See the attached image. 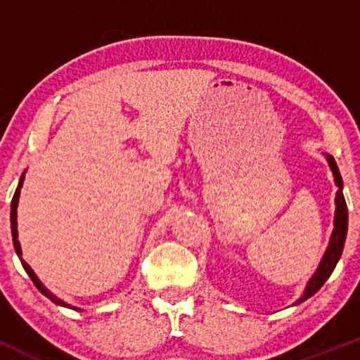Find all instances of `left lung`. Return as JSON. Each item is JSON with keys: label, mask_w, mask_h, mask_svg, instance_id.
<instances>
[{"label": "left lung", "mask_w": 360, "mask_h": 360, "mask_svg": "<svg viewBox=\"0 0 360 360\" xmlns=\"http://www.w3.org/2000/svg\"><path fill=\"white\" fill-rule=\"evenodd\" d=\"M328 164H330V167H332L333 176H335V184L338 186L337 200H335V205H337L335 229H333L332 238H330V245L325 252L323 259H321L320 267L316 269L315 276L309 279L308 286H307V289H304V295L298 300V303H301V301H304L308 298H311V296L315 295L318 289L323 286L325 281L330 278V274H332L333 269H335L338 259H340V255H342V250H344V243H345V237H347V225H349V213H347V203H345L344 193H342V186H344V183H342V176H340V172H338L337 162L333 160L332 155H328Z\"/></svg>", "instance_id": "8db88e82"}]
</instances>
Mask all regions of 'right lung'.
<instances>
[{"instance_id": "add662e5", "label": "right lung", "mask_w": 360, "mask_h": 360, "mask_svg": "<svg viewBox=\"0 0 360 360\" xmlns=\"http://www.w3.org/2000/svg\"><path fill=\"white\" fill-rule=\"evenodd\" d=\"M23 179H25V177H22V181H20L18 188H16V191H15V194H13V200H11V214H10V220H11V235H13V245H15V250H16V254H18L20 260H22V266H23V269L27 271V274L30 276V279H32V281H34V284H35L37 288H39V291L42 292V295L47 296L49 300L53 301V303H56V304H60V307H68V308H72L71 304H68V303H64V301L57 300L56 296H53L52 292L49 291V289L45 288L42 283H40V279L37 278V276H35V272L32 271V267L28 266V264L25 262V260L22 259V249H20V242H18V230H16V206H18L20 189H22V186H23ZM74 309H79V308H74Z\"/></svg>"}]
</instances>
